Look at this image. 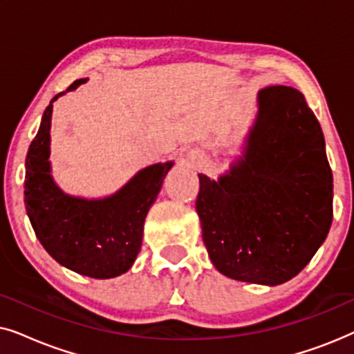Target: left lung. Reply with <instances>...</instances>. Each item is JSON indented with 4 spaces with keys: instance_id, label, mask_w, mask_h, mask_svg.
<instances>
[{
    "instance_id": "8db88e82",
    "label": "left lung",
    "mask_w": 354,
    "mask_h": 354,
    "mask_svg": "<svg viewBox=\"0 0 354 354\" xmlns=\"http://www.w3.org/2000/svg\"><path fill=\"white\" fill-rule=\"evenodd\" d=\"M198 177L203 241L227 277L280 285L301 272L327 239L333 178L326 142L292 86L261 90L241 156L217 180Z\"/></svg>"
}]
</instances>
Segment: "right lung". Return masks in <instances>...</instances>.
<instances>
[{
    "instance_id": "add662e5",
    "label": "right lung",
    "mask_w": 354,
    "mask_h": 354,
    "mask_svg": "<svg viewBox=\"0 0 354 354\" xmlns=\"http://www.w3.org/2000/svg\"><path fill=\"white\" fill-rule=\"evenodd\" d=\"M86 79L56 95L43 113L26 159L24 203L27 216L53 259L91 279H113L132 268L143 240V224L174 161L142 169L113 195L82 198L61 190L51 174L53 103Z\"/></svg>"
}]
</instances>
